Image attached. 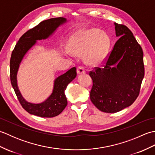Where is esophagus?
<instances>
[{"mask_svg":"<svg viewBox=\"0 0 155 155\" xmlns=\"http://www.w3.org/2000/svg\"><path fill=\"white\" fill-rule=\"evenodd\" d=\"M77 73L78 74H84L85 72V68L84 67H83V66H79L77 68Z\"/></svg>","mask_w":155,"mask_h":155,"instance_id":"esophagus-1","label":"esophagus"}]
</instances>
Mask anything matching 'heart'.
Listing matches in <instances>:
<instances>
[{
    "label": "heart",
    "mask_w": 155,
    "mask_h": 155,
    "mask_svg": "<svg viewBox=\"0 0 155 155\" xmlns=\"http://www.w3.org/2000/svg\"><path fill=\"white\" fill-rule=\"evenodd\" d=\"M71 49L75 55L84 53L85 62L97 64L103 61L108 47L107 35L99 29L92 28L78 32L72 38Z\"/></svg>",
    "instance_id": "obj_1"
}]
</instances>
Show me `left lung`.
<instances>
[{
    "label": "left lung",
    "mask_w": 155,
    "mask_h": 155,
    "mask_svg": "<svg viewBox=\"0 0 155 155\" xmlns=\"http://www.w3.org/2000/svg\"><path fill=\"white\" fill-rule=\"evenodd\" d=\"M120 37L103 68L89 72L93 80L90 98L98 110L114 113L130 106L140 93L144 75L143 52L133 32L114 23Z\"/></svg>",
    "instance_id": "left-lung-1"
}]
</instances>
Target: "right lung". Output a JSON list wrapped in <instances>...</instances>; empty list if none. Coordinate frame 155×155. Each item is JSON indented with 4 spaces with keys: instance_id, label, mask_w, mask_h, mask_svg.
<instances>
[{
    "instance_id": "right-lung-1",
    "label": "right lung",
    "mask_w": 155,
    "mask_h": 155,
    "mask_svg": "<svg viewBox=\"0 0 155 155\" xmlns=\"http://www.w3.org/2000/svg\"><path fill=\"white\" fill-rule=\"evenodd\" d=\"M67 22L63 17L52 18L42 21L38 25L27 31L20 38L12 51L10 61V77L12 86L21 106L28 113L41 117L51 118L61 114L67 105L64 91L67 85L77 77V68L73 67L54 80L52 94L41 103H28L22 97L16 80L19 65L23 57L37 40L47 38L59 26Z\"/></svg>"
}]
</instances>
